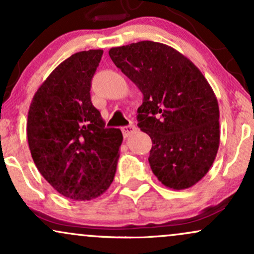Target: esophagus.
Listing matches in <instances>:
<instances>
[{
    "mask_svg": "<svg viewBox=\"0 0 254 254\" xmlns=\"http://www.w3.org/2000/svg\"><path fill=\"white\" fill-rule=\"evenodd\" d=\"M136 130H137L136 125H133V124H130V125H127V127H122V132H123L124 137H129V136H131L133 132H135Z\"/></svg>",
    "mask_w": 254,
    "mask_h": 254,
    "instance_id": "1",
    "label": "esophagus"
}]
</instances>
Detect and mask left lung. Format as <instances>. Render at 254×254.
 I'll return each mask as SVG.
<instances>
[{
  "label": "left lung",
  "instance_id": "1",
  "mask_svg": "<svg viewBox=\"0 0 254 254\" xmlns=\"http://www.w3.org/2000/svg\"><path fill=\"white\" fill-rule=\"evenodd\" d=\"M109 55L143 94L137 125L153 142V173L173 190L193 186L210 170L220 144V110L210 84L166 44L144 40Z\"/></svg>",
  "mask_w": 254,
  "mask_h": 254
}]
</instances>
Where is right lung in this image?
Segmentation results:
<instances>
[{"label": "right lung", "instance_id": "obj_1", "mask_svg": "<svg viewBox=\"0 0 254 254\" xmlns=\"http://www.w3.org/2000/svg\"><path fill=\"white\" fill-rule=\"evenodd\" d=\"M103 50L81 51L63 61L34 94L27 139L38 171L58 193L90 200L113 182L123 135L105 127L90 101V82Z\"/></svg>", "mask_w": 254, "mask_h": 254}]
</instances>
